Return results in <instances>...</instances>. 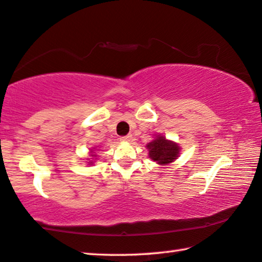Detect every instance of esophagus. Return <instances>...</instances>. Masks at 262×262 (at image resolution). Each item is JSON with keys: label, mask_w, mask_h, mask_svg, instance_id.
Instances as JSON below:
<instances>
[{"label": "esophagus", "mask_w": 262, "mask_h": 262, "mask_svg": "<svg viewBox=\"0 0 262 262\" xmlns=\"http://www.w3.org/2000/svg\"><path fill=\"white\" fill-rule=\"evenodd\" d=\"M131 138H132V135H126V136L122 137V138H120V140H122V142H130Z\"/></svg>", "instance_id": "34e87169"}]
</instances>
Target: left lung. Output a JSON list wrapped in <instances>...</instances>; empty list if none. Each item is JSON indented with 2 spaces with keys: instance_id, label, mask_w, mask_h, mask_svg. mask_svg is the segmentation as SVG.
I'll return each mask as SVG.
<instances>
[{
  "instance_id": "1",
  "label": "left lung",
  "mask_w": 262,
  "mask_h": 262,
  "mask_svg": "<svg viewBox=\"0 0 262 262\" xmlns=\"http://www.w3.org/2000/svg\"><path fill=\"white\" fill-rule=\"evenodd\" d=\"M148 157L159 165H167L179 157L180 146L178 144L158 135L152 142L146 145Z\"/></svg>"
}]
</instances>
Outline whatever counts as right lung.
<instances>
[{
  "label": "right lung",
  "instance_id": "right-lung-1",
  "mask_svg": "<svg viewBox=\"0 0 262 262\" xmlns=\"http://www.w3.org/2000/svg\"><path fill=\"white\" fill-rule=\"evenodd\" d=\"M91 152H92V151H91ZM91 156H92V157H96V155H91ZM89 163H90V165L92 164V162H89Z\"/></svg>",
  "mask_w": 262,
  "mask_h": 262
}]
</instances>
